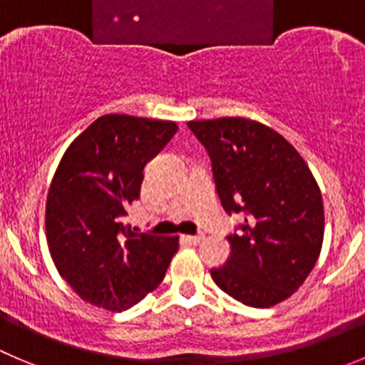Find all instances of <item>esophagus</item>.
<instances>
[{"label":"esophagus","instance_id":"esophagus-1","mask_svg":"<svg viewBox=\"0 0 365 365\" xmlns=\"http://www.w3.org/2000/svg\"><path fill=\"white\" fill-rule=\"evenodd\" d=\"M182 240L188 242V244L197 245L204 240V235H186V237H182Z\"/></svg>","mask_w":365,"mask_h":365}]
</instances>
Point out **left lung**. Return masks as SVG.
<instances>
[{
    "label": "left lung",
    "instance_id": "left-lung-1",
    "mask_svg": "<svg viewBox=\"0 0 365 365\" xmlns=\"http://www.w3.org/2000/svg\"><path fill=\"white\" fill-rule=\"evenodd\" d=\"M207 148L220 202L244 211L225 267L211 277L232 299L270 308L289 299L314 269L324 238V206L314 173L279 133L251 118L188 121Z\"/></svg>",
    "mask_w": 365,
    "mask_h": 365
}]
</instances>
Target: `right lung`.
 I'll return each instance as SVG.
<instances>
[{"label":"right lung","mask_w":365,"mask_h":365,"mask_svg":"<svg viewBox=\"0 0 365 365\" xmlns=\"http://www.w3.org/2000/svg\"><path fill=\"white\" fill-rule=\"evenodd\" d=\"M175 121L106 114L71 141L46 197V240L58 274L93 307L123 312L155 290L179 237L123 224L140 199L145 165L177 133Z\"/></svg>","instance_id":"obj_1"}]
</instances>
